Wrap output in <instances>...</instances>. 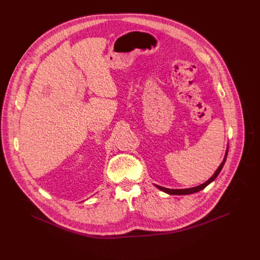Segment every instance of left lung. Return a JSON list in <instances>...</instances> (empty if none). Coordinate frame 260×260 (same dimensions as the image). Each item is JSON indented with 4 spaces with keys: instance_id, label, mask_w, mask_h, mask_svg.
<instances>
[{
    "instance_id": "left-lung-1",
    "label": "left lung",
    "mask_w": 260,
    "mask_h": 260,
    "mask_svg": "<svg viewBox=\"0 0 260 260\" xmlns=\"http://www.w3.org/2000/svg\"><path fill=\"white\" fill-rule=\"evenodd\" d=\"M226 156H228V150H226L225 157H224V159H223V162L221 163V165L219 166V168L217 169V171L215 172L214 176H213L211 179H209L208 181H206L205 183H203V184L199 185V186H196V187H192V188H186V189H169V188H165V187H162V186H156V187H157V188H159L160 190H163V191H165V192L169 193V194H189V193H193V192H197V191H200L201 189L205 188L209 183L213 182V181L217 178V176L219 175V172L221 171L222 167H223V165H224V163H225Z\"/></svg>"
}]
</instances>
